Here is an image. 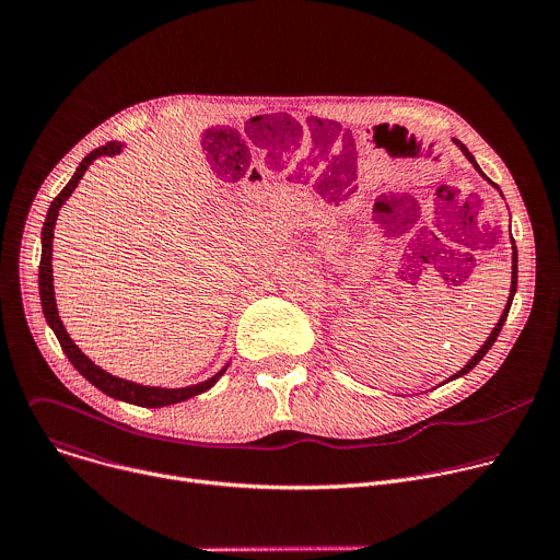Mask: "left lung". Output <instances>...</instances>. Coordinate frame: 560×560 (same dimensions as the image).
Here are the masks:
<instances>
[{"mask_svg":"<svg viewBox=\"0 0 560 560\" xmlns=\"http://www.w3.org/2000/svg\"><path fill=\"white\" fill-rule=\"evenodd\" d=\"M454 141H456V145L463 150V154L469 159L471 166H474L478 173H481V168H478V164L474 162V156H471V152L465 148V143H460L458 139H454ZM481 175H483V173H481ZM483 177H486V175H483ZM494 186H497V184H494ZM512 244H514V238H512ZM512 250H514V253H512V288H510V299H508V305H505V310H503V314H501V318H499V324H497V328L492 330V335L488 337V341L483 343V348L478 350V352H476V354L469 359V363H467V365H465L460 372H456L454 376H450V381H452V378H456V376H463V374H467V372H469V370H471V368H474L478 361H481V359H483V357L490 352V348H492V346H494V341L499 339V332H501V328H503V324H505V318H508V312H510V307H512V299H514V292H516V279H518V266H516V264H518V261H516L518 257H516V246H512Z\"/></svg>","mask_w":560,"mask_h":560,"instance_id":"left-lung-1","label":"left lung"}]
</instances>
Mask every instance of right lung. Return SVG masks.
<instances>
[{
	"label": "right lung",
	"mask_w": 560,
	"mask_h": 560,
	"mask_svg": "<svg viewBox=\"0 0 560 560\" xmlns=\"http://www.w3.org/2000/svg\"><path fill=\"white\" fill-rule=\"evenodd\" d=\"M121 152V143L119 141H108L106 145L102 148H95L89 156H84V162L79 164L77 173L72 175V179L66 184V188L52 199L50 208H48V214H46V221H44V228H42V261H39V296H42V307H44V316L48 326L52 328L63 354L68 357V361L74 365V370L82 374L86 381H91L97 389H102L104 394L113 396V398H119V401H126V404H132V406H141V408H164V406H173V404H179V401H186V398L190 396H197L206 389H210L219 376L225 372V368L221 372H217L212 378L203 381V383H197V385H190V387H179V389H166V387H148V385H139V383H132V381H124L119 376H113L108 374L106 370H102L100 365H95L82 350H79L72 339L68 337L61 318L57 314V303H55V292H52V230H55V221H57V214H59V208L61 203L70 197V192L77 188L79 179L84 177V173L93 166V162L97 156L106 154V156H113V154H119Z\"/></svg>",
	"instance_id": "obj_1"
}]
</instances>
